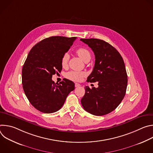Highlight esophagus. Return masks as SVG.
I'll use <instances>...</instances> for the list:
<instances>
[{
  "instance_id": "34e87169",
  "label": "esophagus",
  "mask_w": 153,
  "mask_h": 153,
  "mask_svg": "<svg viewBox=\"0 0 153 153\" xmlns=\"http://www.w3.org/2000/svg\"><path fill=\"white\" fill-rule=\"evenodd\" d=\"M80 86V85L79 83H75V87H76V88H77V87Z\"/></svg>"
}]
</instances>
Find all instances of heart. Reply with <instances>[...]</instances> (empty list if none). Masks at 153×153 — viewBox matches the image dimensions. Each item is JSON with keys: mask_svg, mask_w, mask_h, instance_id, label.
<instances>
[{"mask_svg": "<svg viewBox=\"0 0 153 153\" xmlns=\"http://www.w3.org/2000/svg\"><path fill=\"white\" fill-rule=\"evenodd\" d=\"M76 53L77 55L85 62H88L91 59V53L90 51L83 47L79 48L76 50ZM69 54L65 53L63 54L61 58V65L62 67L65 68L67 66L68 62L69 60ZM85 76V73L82 71H71L68 72L66 74V77L68 79H70L73 81H80L82 78Z\"/></svg>", "mask_w": 153, "mask_h": 153, "instance_id": "obj_1", "label": "heart"}]
</instances>
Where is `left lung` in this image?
I'll return each instance as SVG.
<instances>
[{"label": "left lung", "instance_id": "1", "mask_svg": "<svg viewBox=\"0 0 153 153\" xmlns=\"http://www.w3.org/2000/svg\"><path fill=\"white\" fill-rule=\"evenodd\" d=\"M95 55V65L87 82H98L97 88L85 86L81 99L84 110L94 116L114 111L125 97L128 79L123 60L110 43L97 39H81Z\"/></svg>", "mask_w": 153, "mask_h": 153}]
</instances>
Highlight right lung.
Wrapping results in <instances>:
<instances>
[{
	"label": "right lung",
	"instance_id": "right-lung-1",
	"mask_svg": "<svg viewBox=\"0 0 153 153\" xmlns=\"http://www.w3.org/2000/svg\"><path fill=\"white\" fill-rule=\"evenodd\" d=\"M76 37L52 36L37 43L30 50L22 71V86L31 104L43 113H53L62 108L73 82L65 79L59 83L53 75L62 70L61 58L73 44Z\"/></svg>",
	"mask_w": 153,
	"mask_h": 153
}]
</instances>
